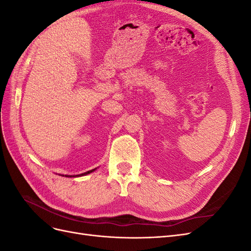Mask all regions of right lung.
<instances>
[{"label":"right lung","mask_w":251,"mask_h":251,"mask_svg":"<svg viewBox=\"0 0 251 251\" xmlns=\"http://www.w3.org/2000/svg\"><path fill=\"white\" fill-rule=\"evenodd\" d=\"M96 169H94V170H91V171H88V172H86V173H83V174H80V175H76V176H71V175H63V177H70V178H72V177H80V176H86V175H88V174H91L92 172H94Z\"/></svg>","instance_id":"1"}]
</instances>
